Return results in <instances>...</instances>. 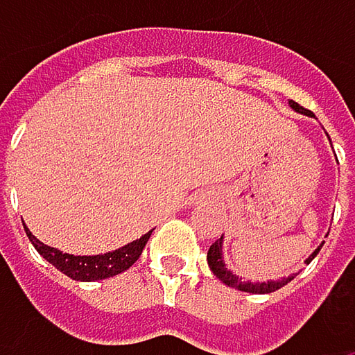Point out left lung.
I'll return each mask as SVG.
<instances>
[{
	"label": "left lung",
	"mask_w": 355,
	"mask_h": 355,
	"mask_svg": "<svg viewBox=\"0 0 355 355\" xmlns=\"http://www.w3.org/2000/svg\"><path fill=\"white\" fill-rule=\"evenodd\" d=\"M290 107L294 108L296 112H300V114H311V112H306V108H302L298 103H294V101H290ZM222 241H224V236L222 239H218L209 250H207V265H209V269L214 271V275L220 279V282H224L226 286H230V288H236V290H241V292H250V294H269V292H275V290H279V288H284L286 284H290L292 279H294V275H288V277H284V279H277V282H263V284H250V282H243V279H239V275H234L228 267H226V263H224V257H222ZM322 247V245H320ZM320 247L315 248V252L304 261V263H311L317 254H319Z\"/></svg>",
	"instance_id": "8db88e82"
}]
</instances>
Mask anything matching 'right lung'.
I'll list each match as a JSON object with an SVG mask.
<instances>
[{"instance_id": "right-lung-1", "label": "right lung", "mask_w": 355, "mask_h": 355, "mask_svg": "<svg viewBox=\"0 0 355 355\" xmlns=\"http://www.w3.org/2000/svg\"><path fill=\"white\" fill-rule=\"evenodd\" d=\"M24 230H26V236L31 239V243L38 250V254L42 259H46L51 265H55L61 273H65L67 277H71L76 282H96V279H107V277L123 273L125 269H129L139 259L141 250H144L146 243L150 241V234H152V232H148L141 239L116 248L112 252L92 254V257H88V254L78 257V254H69V252H61L57 248L46 247L26 226H24Z\"/></svg>"}]
</instances>
